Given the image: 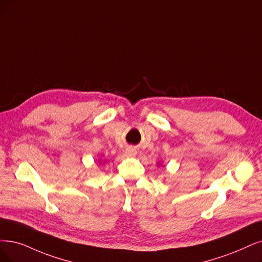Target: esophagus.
Returning a JSON list of instances; mask_svg holds the SVG:
<instances>
[{"label":"esophagus","mask_w":262,"mask_h":262,"mask_svg":"<svg viewBox=\"0 0 262 262\" xmlns=\"http://www.w3.org/2000/svg\"><path fill=\"white\" fill-rule=\"evenodd\" d=\"M126 154H127L128 157H135L137 154V150L133 147H129L126 149Z\"/></svg>","instance_id":"obj_1"}]
</instances>
